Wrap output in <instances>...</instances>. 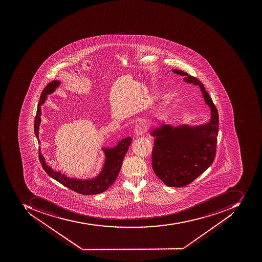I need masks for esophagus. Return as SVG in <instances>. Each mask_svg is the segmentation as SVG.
I'll use <instances>...</instances> for the list:
<instances>
[{"label":"esophagus","mask_w":262,"mask_h":262,"mask_svg":"<svg viewBox=\"0 0 262 262\" xmlns=\"http://www.w3.org/2000/svg\"><path fill=\"white\" fill-rule=\"evenodd\" d=\"M146 132H147V125L144 123H139L136 125V128H135L136 136H142L143 134L146 133Z\"/></svg>","instance_id":"esophagus-1"}]
</instances>
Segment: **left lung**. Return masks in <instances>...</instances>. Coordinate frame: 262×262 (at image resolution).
Instances as JSON below:
<instances>
[{"instance_id":"obj_1","label":"left lung","mask_w":262,"mask_h":262,"mask_svg":"<svg viewBox=\"0 0 262 262\" xmlns=\"http://www.w3.org/2000/svg\"><path fill=\"white\" fill-rule=\"evenodd\" d=\"M184 82L198 85L211 109V119L200 126L180 125L174 127L161 123L150 132L155 137L151 160L156 176L168 187L191 184L211 166L215 159L219 132V116L212 99L200 80L182 71Z\"/></svg>"}]
</instances>
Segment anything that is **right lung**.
<instances>
[{
  "instance_id": "right-lung-1",
  "label": "right lung",
  "mask_w": 262,
  "mask_h": 262,
  "mask_svg": "<svg viewBox=\"0 0 262 262\" xmlns=\"http://www.w3.org/2000/svg\"><path fill=\"white\" fill-rule=\"evenodd\" d=\"M61 82L58 80H54L50 82L43 90L39 102L37 105V114L34 120V133L37 137L38 143H40L38 134H39V126L41 123V106L46 102L47 95L54 93L56 88L59 86ZM132 137H126L122 139L118 143L115 147L112 148H102L104 154L106 156L105 162L102 171L98 176L93 179L88 180H78L77 178H70L65 174H61L60 171H55L52 167L47 164L44 157L39 151V160L43 169L51 178L57 180L60 184L67 188L82 194V195H95L106 191L110 186L112 185L117 178L120 171L122 163L125 155L128 150L129 146L132 143ZM41 149L39 148V150Z\"/></svg>"
}]
</instances>
